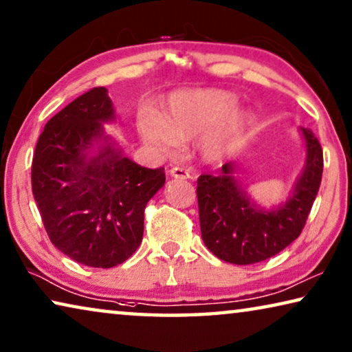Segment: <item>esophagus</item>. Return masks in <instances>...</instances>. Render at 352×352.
<instances>
[{"mask_svg":"<svg viewBox=\"0 0 352 352\" xmlns=\"http://www.w3.org/2000/svg\"><path fill=\"white\" fill-rule=\"evenodd\" d=\"M169 174H170V177H174V178H182V180H188V178H191L190 170H186L185 167H180V166L172 167V169L169 170Z\"/></svg>","mask_w":352,"mask_h":352,"instance_id":"1","label":"esophagus"}]
</instances>
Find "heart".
Returning a JSON list of instances; mask_svg holds the SVG:
<instances>
[{
  "mask_svg": "<svg viewBox=\"0 0 352 352\" xmlns=\"http://www.w3.org/2000/svg\"><path fill=\"white\" fill-rule=\"evenodd\" d=\"M235 104L234 94L223 90L175 93L164 104L161 117L151 110L140 112L139 134L166 155L174 153L180 140L199 135L197 146L204 158L221 160L240 144L251 123L248 110Z\"/></svg>",
  "mask_w": 352,
  "mask_h": 352,
  "instance_id": "b5f03b06",
  "label": "heart"
}]
</instances>
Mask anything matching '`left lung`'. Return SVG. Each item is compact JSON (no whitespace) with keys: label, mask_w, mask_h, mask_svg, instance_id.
Returning <instances> with one entry per match:
<instances>
[{"label":"left lung","mask_w":352,"mask_h":352,"mask_svg":"<svg viewBox=\"0 0 352 352\" xmlns=\"http://www.w3.org/2000/svg\"><path fill=\"white\" fill-rule=\"evenodd\" d=\"M307 146L302 175L285 204L264 210L250 201L235 178L237 166L226 162L218 175L197 178L201 234L221 261L248 265L272 258L291 245L305 226L322 178V148L310 129L300 128Z\"/></svg>","instance_id":"1"}]
</instances>
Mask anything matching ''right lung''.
Here are the masks:
<instances>
[{
  "instance_id": "obj_1",
  "label": "right lung",
  "mask_w": 352,
  "mask_h": 352,
  "mask_svg": "<svg viewBox=\"0 0 352 352\" xmlns=\"http://www.w3.org/2000/svg\"><path fill=\"white\" fill-rule=\"evenodd\" d=\"M113 120L106 88H91L47 122L31 164L50 242L99 269L122 264L139 248L146 204L166 182L164 167L135 164L104 134L102 123Z\"/></svg>"
}]
</instances>
